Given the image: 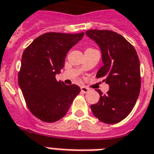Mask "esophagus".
<instances>
[{
	"instance_id": "1",
	"label": "esophagus",
	"mask_w": 154,
	"mask_h": 154,
	"mask_svg": "<svg viewBox=\"0 0 154 154\" xmlns=\"http://www.w3.org/2000/svg\"><path fill=\"white\" fill-rule=\"evenodd\" d=\"M80 88H81V92H84V93H86V92H89V88L85 86H82Z\"/></svg>"
}]
</instances>
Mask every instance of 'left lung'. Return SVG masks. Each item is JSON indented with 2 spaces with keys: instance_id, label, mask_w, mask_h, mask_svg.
I'll return each instance as SVG.
<instances>
[{
  "instance_id": "8db88e82",
  "label": "left lung",
  "mask_w": 154,
  "mask_h": 154,
  "mask_svg": "<svg viewBox=\"0 0 154 154\" xmlns=\"http://www.w3.org/2000/svg\"><path fill=\"white\" fill-rule=\"evenodd\" d=\"M86 35L100 46L103 66L97 78H103L109 90L91 106L92 114L102 122L114 124L131 113L140 91V67L133 45L117 32L109 30H88Z\"/></svg>"
}]
</instances>
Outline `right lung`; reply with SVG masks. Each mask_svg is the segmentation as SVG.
I'll return each instance as SVG.
<instances>
[{
    "instance_id": "right-lung-1",
    "label": "right lung",
    "mask_w": 154,
    "mask_h": 154,
    "mask_svg": "<svg viewBox=\"0 0 154 154\" xmlns=\"http://www.w3.org/2000/svg\"><path fill=\"white\" fill-rule=\"evenodd\" d=\"M84 35L47 32L24 50L18 84L29 110L43 122H54L63 118L80 92L75 84L67 86L57 81L56 74L64 66L68 51Z\"/></svg>"
}]
</instances>
